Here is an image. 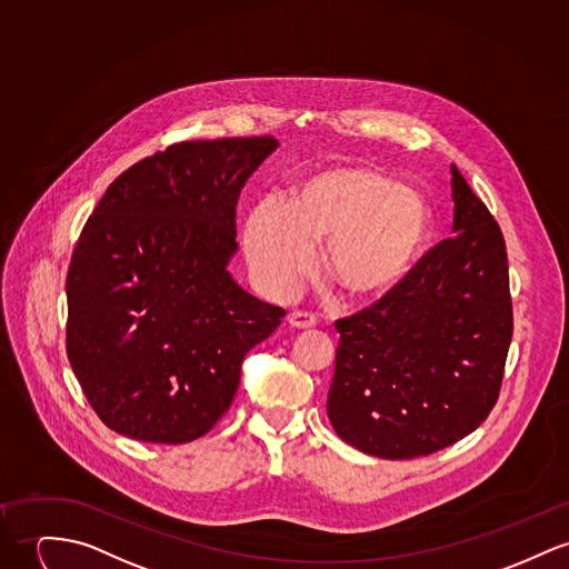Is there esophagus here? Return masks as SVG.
Wrapping results in <instances>:
<instances>
[{
  "label": "esophagus",
  "mask_w": 569,
  "mask_h": 569,
  "mask_svg": "<svg viewBox=\"0 0 569 569\" xmlns=\"http://www.w3.org/2000/svg\"><path fill=\"white\" fill-rule=\"evenodd\" d=\"M288 322H290L292 327H297V329H311V327H316L318 318H316L311 311L297 309V311H292V313L288 316Z\"/></svg>",
  "instance_id": "1"
}]
</instances>
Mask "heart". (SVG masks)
Instances as JSON below:
<instances>
[{
  "mask_svg": "<svg viewBox=\"0 0 569 569\" xmlns=\"http://www.w3.org/2000/svg\"><path fill=\"white\" fill-rule=\"evenodd\" d=\"M431 236L427 201L368 167L327 169L301 181L288 210L263 201L242 231L256 279L288 295L313 266V247L327 244L325 270L355 303L393 292L420 260Z\"/></svg>",
  "mask_w": 569,
  "mask_h": 569,
  "instance_id": "obj_1",
  "label": "heart"
}]
</instances>
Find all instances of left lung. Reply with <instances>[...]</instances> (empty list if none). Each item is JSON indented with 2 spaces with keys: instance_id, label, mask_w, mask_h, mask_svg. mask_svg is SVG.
<instances>
[{
  "instance_id": "8db88e82",
  "label": "left lung",
  "mask_w": 569,
  "mask_h": 569,
  "mask_svg": "<svg viewBox=\"0 0 569 569\" xmlns=\"http://www.w3.org/2000/svg\"><path fill=\"white\" fill-rule=\"evenodd\" d=\"M455 222L409 277L336 320L327 413L381 459L427 457L479 429L498 402L513 336L505 238L452 164Z\"/></svg>"
}]
</instances>
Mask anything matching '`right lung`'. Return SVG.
Instances as JSON below:
<instances>
[{"mask_svg":"<svg viewBox=\"0 0 569 569\" xmlns=\"http://www.w3.org/2000/svg\"><path fill=\"white\" fill-rule=\"evenodd\" d=\"M272 136L177 142L117 177L67 272V355L99 420L138 441L203 438L242 359L286 316L227 272L240 190Z\"/></svg>","mask_w":569,"mask_h":569,"instance_id":"add662e5","label":"right lung"}]
</instances>
